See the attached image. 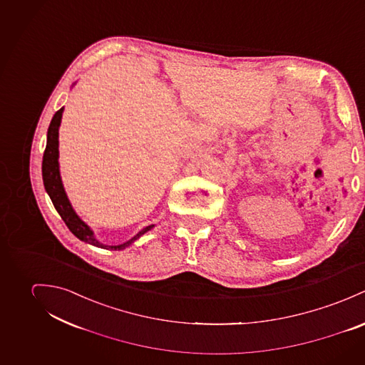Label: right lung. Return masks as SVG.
I'll return each instance as SVG.
<instances>
[{
  "label": "right lung",
  "instance_id": "1",
  "mask_svg": "<svg viewBox=\"0 0 365 365\" xmlns=\"http://www.w3.org/2000/svg\"><path fill=\"white\" fill-rule=\"evenodd\" d=\"M61 115H63V108L60 110L56 112V115L53 116L48 130H47V144H46V150L43 154V163H41V175H43V183H44V189L48 193L53 205L56 207L57 212L60 214V217L63 218V221L66 222V225L68 227V230L81 241L99 246V247H108L112 250H122L125 246L131 245L135 240H138L143 234H145L147 231H150L154 225L145 227L143 231H140L134 238H131L130 241H127L123 245L118 246H106L102 243L98 242L93 238V232L89 230V227L82 221L81 218L76 214V211L73 210L71 204L67 199V195L64 192L63 183H61V178H60V170H58V127L61 122Z\"/></svg>",
  "mask_w": 365,
  "mask_h": 365
}]
</instances>
